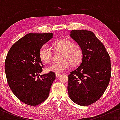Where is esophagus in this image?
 <instances>
[{"label": "esophagus", "instance_id": "1", "mask_svg": "<svg viewBox=\"0 0 120 120\" xmlns=\"http://www.w3.org/2000/svg\"><path fill=\"white\" fill-rule=\"evenodd\" d=\"M60 75V73H56V77L57 78V77H58Z\"/></svg>", "mask_w": 120, "mask_h": 120}]
</instances>
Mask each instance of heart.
Returning <instances> with one entry per match:
<instances>
[{
    "label": "heart",
    "instance_id": "heart-1",
    "mask_svg": "<svg viewBox=\"0 0 120 120\" xmlns=\"http://www.w3.org/2000/svg\"><path fill=\"white\" fill-rule=\"evenodd\" d=\"M55 52H61L60 60L58 63L51 64L47 67L49 72L60 73L72 67L78 66L83 58V51L81 46L78 43H74L70 39H63L54 42L52 45ZM39 56L42 62L47 63L51 61L53 53L47 45H43L39 51Z\"/></svg>",
    "mask_w": 120,
    "mask_h": 120
}]
</instances>
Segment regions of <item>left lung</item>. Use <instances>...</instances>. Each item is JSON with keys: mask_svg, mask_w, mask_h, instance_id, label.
Wrapping results in <instances>:
<instances>
[{"mask_svg": "<svg viewBox=\"0 0 120 120\" xmlns=\"http://www.w3.org/2000/svg\"><path fill=\"white\" fill-rule=\"evenodd\" d=\"M70 35L81 46L83 58L80 66L68 75L69 96L77 104L90 105L102 96L109 85L110 58L102 42L91 31L73 30Z\"/></svg>", "mask_w": 120, "mask_h": 120, "instance_id": "left-lung-1", "label": "left lung"}]
</instances>
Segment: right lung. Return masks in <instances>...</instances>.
I'll return each mask as SVG.
<instances>
[{"mask_svg": "<svg viewBox=\"0 0 120 120\" xmlns=\"http://www.w3.org/2000/svg\"><path fill=\"white\" fill-rule=\"evenodd\" d=\"M52 35L50 33L28 34L11 46L6 56L5 71L10 88L22 102L29 105H38L47 99L56 79L54 72L39 74L44 67L39 50Z\"/></svg>", "mask_w": 120, "mask_h": 120, "instance_id": "right-lung-1", "label": "right lung"}]
</instances>
